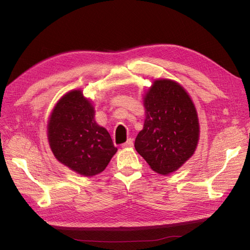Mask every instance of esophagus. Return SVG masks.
Segmentation results:
<instances>
[{
	"label": "esophagus",
	"instance_id": "34e87169",
	"mask_svg": "<svg viewBox=\"0 0 250 250\" xmlns=\"http://www.w3.org/2000/svg\"><path fill=\"white\" fill-rule=\"evenodd\" d=\"M132 146H133V140H132V139H128V140L126 141V143L122 144V147H123V148H130V147H132Z\"/></svg>",
	"mask_w": 250,
	"mask_h": 250
}]
</instances>
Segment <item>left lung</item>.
I'll list each match as a JSON object with an SVG mask.
<instances>
[{
	"mask_svg": "<svg viewBox=\"0 0 250 250\" xmlns=\"http://www.w3.org/2000/svg\"><path fill=\"white\" fill-rule=\"evenodd\" d=\"M146 119L134 142L150 168L167 175L190 158L199 140L195 105L186 89L170 79H157L144 97Z\"/></svg>",
	"mask_w": 250,
	"mask_h": 250,
	"instance_id": "obj_1",
	"label": "left lung"
}]
</instances>
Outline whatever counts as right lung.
Here are the masks:
<instances>
[{
	"label": "right lung",
	"instance_id": "right-lung-1",
	"mask_svg": "<svg viewBox=\"0 0 250 250\" xmlns=\"http://www.w3.org/2000/svg\"><path fill=\"white\" fill-rule=\"evenodd\" d=\"M94 117L92 102L74 89L57 102L48 124V140L56 160L87 177L101 173L118 150Z\"/></svg>",
	"mask_w": 250,
	"mask_h": 250
}]
</instances>
